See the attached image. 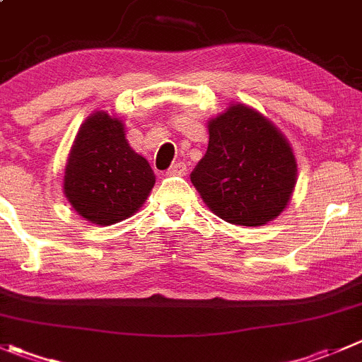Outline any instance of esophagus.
<instances>
[{
    "label": "esophagus",
    "mask_w": 362,
    "mask_h": 362,
    "mask_svg": "<svg viewBox=\"0 0 362 362\" xmlns=\"http://www.w3.org/2000/svg\"><path fill=\"white\" fill-rule=\"evenodd\" d=\"M166 173L171 175V177H182V175L187 173V164H185V163H175V164H171L170 170H168Z\"/></svg>",
    "instance_id": "obj_1"
}]
</instances>
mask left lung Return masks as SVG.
<instances>
[{
    "label": "left lung",
    "instance_id": "1",
    "mask_svg": "<svg viewBox=\"0 0 362 362\" xmlns=\"http://www.w3.org/2000/svg\"><path fill=\"white\" fill-rule=\"evenodd\" d=\"M296 177L285 136L255 110L235 104L209 124V148L191 182L221 219L262 226L283 212Z\"/></svg>",
    "mask_w": 362,
    "mask_h": 362
}]
</instances>
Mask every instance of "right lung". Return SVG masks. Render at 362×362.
Wrapping results in <instances>:
<instances>
[{"instance_id":"1","label":"right lung","mask_w":362,"mask_h":362,"mask_svg":"<svg viewBox=\"0 0 362 362\" xmlns=\"http://www.w3.org/2000/svg\"><path fill=\"white\" fill-rule=\"evenodd\" d=\"M156 175L125 139L124 124L95 113L81 127L63 177V191L79 216L95 224L131 217L145 203Z\"/></svg>"}]
</instances>
